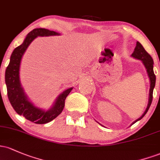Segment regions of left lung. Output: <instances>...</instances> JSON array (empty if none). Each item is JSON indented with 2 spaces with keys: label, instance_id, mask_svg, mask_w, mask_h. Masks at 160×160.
Segmentation results:
<instances>
[{
  "label": "left lung",
  "instance_id": "8db88e82",
  "mask_svg": "<svg viewBox=\"0 0 160 160\" xmlns=\"http://www.w3.org/2000/svg\"><path fill=\"white\" fill-rule=\"evenodd\" d=\"M131 57L142 61V63H143L146 68V71H147V75H148L149 79H150V92H149V100L147 108H146L145 112H143V115H142L139 118L135 120L134 122L131 124V125H132L134 123H136L137 122H138V121H140L141 118H143V116L147 114V112H148L149 108H150L152 100V92H153V89L154 87H155L156 84V76L155 74H154L153 72V60H152L151 56L146 52V50L143 47V45H142L139 42H137L136 47H135L134 52L131 54Z\"/></svg>",
  "mask_w": 160,
  "mask_h": 160
}]
</instances>
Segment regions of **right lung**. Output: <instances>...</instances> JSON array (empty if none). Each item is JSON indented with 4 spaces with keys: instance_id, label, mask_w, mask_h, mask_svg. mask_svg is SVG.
<instances>
[{
    "instance_id": "1",
    "label": "right lung",
    "mask_w": 160,
    "mask_h": 160,
    "mask_svg": "<svg viewBox=\"0 0 160 160\" xmlns=\"http://www.w3.org/2000/svg\"><path fill=\"white\" fill-rule=\"evenodd\" d=\"M60 36V33L44 28H36L29 32L23 42L17 47L10 56L6 71L5 83L8 96L10 104L18 115H22L27 120L36 124H46L58 116L64 107V101L73 87L65 89L58 96L53 106L48 110L36 106L29 99L22 87L20 78V69L22 58L29 45L38 36Z\"/></svg>"
}]
</instances>
